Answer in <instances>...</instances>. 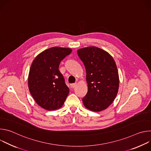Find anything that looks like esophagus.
Listing matches in <instances>:
<instances>
[{"label":"esophagus","instance_id":"1","mask_svg":"<svg viewBox=\"0 0 151 151\" xmlns=\"http://www.w3.org/2000/svg\"><path fill=\"white\" fill-rule=\"evenodd\" d=\"M76 85H77V83H72L71 85V87L73 88H75L76 87Z\"/></svg>","mask_w":151,"mask_h":151}]
</instances>
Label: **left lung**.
<instances>
[{"instance_id": "left-lung-1", "label": "left lung", "mask_w": 151, "mask_h": 151, "mask_svg": "<svg viewBox=\"0 0 151 151\" xmlns=\"http://www.w3.org/2000/svg\"><path fill=\"white\" fill-rule=\"evenodd\" d=\"M86 70L88 92L82 99L86 108L100 112L114 101L119 88V75L116 63L107 52L96 47L77 51Z\"/></svg>"}]
</instances>
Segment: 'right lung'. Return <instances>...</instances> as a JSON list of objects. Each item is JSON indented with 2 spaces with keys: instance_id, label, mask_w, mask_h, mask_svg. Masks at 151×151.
<instances>
[{
  "instance_id": "add662e5",
  "label": "right lung",
  "mask_w": 151,
  "mask_h": 151,
  "mask_svg": "<svg viewBox=\"0 0 151 151\" xmlns=\"http://www.w3.org/2000/svg\"><path fill=\"white\" fill-rule=\"evenodd\" d=\"M72 51L70 48L54 47L40 52L33 61L28 77L29 89L42 108L56 110L66 100L69 89L58 68L61 61Z\"/></svg>"
}]
</instances>
